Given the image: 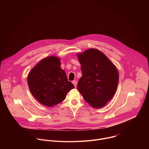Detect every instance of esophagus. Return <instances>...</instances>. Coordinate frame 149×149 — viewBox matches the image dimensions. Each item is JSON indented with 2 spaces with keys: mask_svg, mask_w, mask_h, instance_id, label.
<instances>
[{
  "mask_svg": "<svg viewBox=\"0 0 149 149\" xmlns=\"http://www.w3.org/2000/svg\"><path fill=\"white\" fill-rule=\"evenodd\" d=\"M72 82V84L74 85L75 87H77V81H76L75 80H74V81H73Z\"/></svg>",
  "mask_w": 149,
  "mask_h": 149,
  "instance_id": "obj_1",
  "label": "esophagus"
}]
</instances>
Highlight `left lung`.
<instances>
[{
    "instance_id": "1",
    "label": "left lung",
    "mask_w": 149,
    "mask_h": 149,
    "mask_svg": "<svg viewBox=\"0 0 149 149\" xmlns=\"http://www.w3.org/2000/svg\"><path fill=\"white\" fill-rule=\"evenodd\" d=\"M77 56L82 73L78 82V90L92 107L101 108L116 91L118 71L111 61L97 49H89Z\"/></svg>"
}]
</instances>
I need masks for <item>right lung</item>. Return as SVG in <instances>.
Wrapping results in <instances>:
<instances>
[{
    "label": "right lung",
    "instance_id": "1",
    "mask_svg": "<svg viewBox=\"0 0 149 149\" xmlns=\"http://www.w3.org/2000/svg\"><path fill=\"white\" fill-rule=\"evenodd\" d=\"M60 65L59 58L48 56L41 60L28 76V87L32 95L48 107L63 101L67 93L74 88Z\"/></svg>",
    "mask_w": 149,
    "mask_h": 149
}]
</instances>
